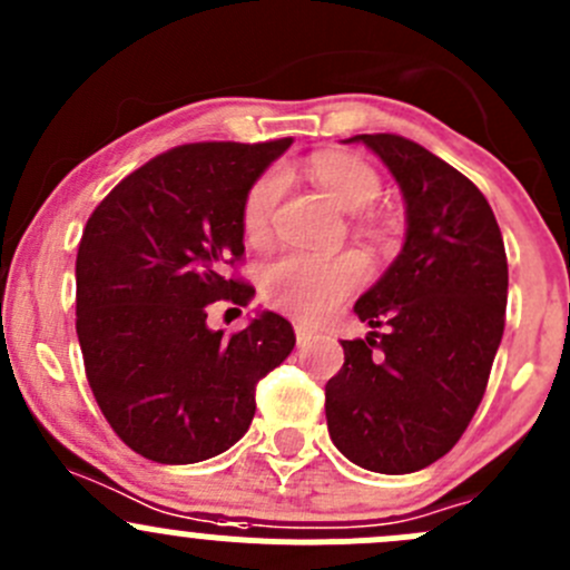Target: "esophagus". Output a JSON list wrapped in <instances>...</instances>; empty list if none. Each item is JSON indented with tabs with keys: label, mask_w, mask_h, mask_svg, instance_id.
Returning <instances> with one entry per match:
<instances>
[{
	"label": "esophagus",
	"mask_w": 570,
	"mask_h": 570,
	"mask_svg": "<svg viewBox=\"0 0 570 570\" xmlns=\"http://www.w3.org/2000/svg\"><path fill=\"white\" fill-rule=\"evenodd\" d=\"M295 336H297V344H301V347H306V344L314 338V331L308 325H303V322H297V325H295Z\"/></svg>",
	"instance_id": "34e87169"
}]
</instances>
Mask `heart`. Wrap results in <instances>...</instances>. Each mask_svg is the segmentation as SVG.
<instances>
[{
	"label": "heart",
	"instance_id": "b5f03b06",
	"mask_svg": "<svg viewBox=\"0 0 570 570\" xmlns=\"http://www.w3.org/2000/svg\"><path fill=\"white\" fill-rule=\"evenodd\" d=\"M306 176L347 212L366 209L381 195V176L355 154H314L303 165ZM281 195V178L264 174L253 181L243 204V232L250 243H264L273 228V212ZM366 278L364 258L355 253L314 256L289 250L275 256L262 269V295L281 312L301 320H320L336 308Z\"/></svg>",
	"mask_w": 570,
	"mask_h": 570
}]
</instances>
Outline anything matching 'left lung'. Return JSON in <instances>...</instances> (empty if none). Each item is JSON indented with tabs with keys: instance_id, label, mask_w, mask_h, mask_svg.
<instances>
[{
	"instance_id": "8db88e82",
	"label": "left lung",
	"mask_w": 570,
	"mask_h": 570,
	"mask_svg": "<svg viewBox=\"0 0 570 570\" xmlns=\"http://www.w3.org/2000/svg\"><path fill=\"white\" fill-rule=\"evenodd\" d=\"M383 159L405 200V243L358 297L370 336L342 342L325 386L327 433L361 469L411 474L469 428L504 333L508 256L485 195L400 135H355ZM375 326H383L377 334Z\"/></svg>"
}]
</instances>
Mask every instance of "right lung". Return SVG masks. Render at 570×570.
<instances>
[{"mask_svg": "<svg viewBox=\"0 0 570 570\" xmlns=\"http://www.w3.org/2000/svg\"><path fill=\"white\" fill-rule=\"evenodd\" d=\"M292 137L189 142L129 174L96 206L77 253V336L96 402L137 455L184 465L248 433L256 383L284 364L295 331L258 312L245 331L206 325L215 301L248 306L245 195Z\"/></svg>", "mask_w": 570, "mask_h": 570, "instance_id": "right-lung-1", "label": "right lung"}]
</instances>
